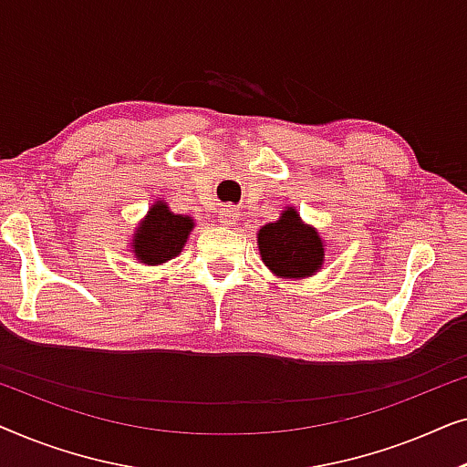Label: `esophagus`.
Returning <instances> with one entry per match:
<instances>
[{
    "label": "esophagus",
    "instance_id": "34e87169",
    "mask_svg": "<svg viewBox=\"0 0 467 467\" xmlns=\"http://www.w3.org/2000/svg\"><path fill=\"white\" fill-rule=\"evenodd\" d=\"M219 221L223 223V225L234 227V225H235V221H238V210L232 208V206L221 208V213H219Z\"/></svg>",
    "mask_w": 467,
    "mask_h": 467
}]
</instances>
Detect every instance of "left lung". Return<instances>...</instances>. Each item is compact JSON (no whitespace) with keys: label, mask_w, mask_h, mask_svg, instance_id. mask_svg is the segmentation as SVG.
<instances>
[{"label":"left lung","mask_w":467,"mask_h":467,"mask_svg":"<svg viewBox=\"0 0 467 467\" xmlns=\"http://www.w3.org/2000/svg\"><path fill=\"white\" fill-rule=\"evenodd\" d=\"M257 246L264 264L280 278H306L325 261L323 240L315 227L306 225L296 208H286L276 223L259 229Z\"/></svg>","instance_id":"1"}]
</instances>
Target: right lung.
<instances>
[{"label":"right lung","mask_w":467,"mask_h":467,"mask_svg":"<svg viewBox=\"0 0 467 467\" xmlns=\"http://www.w3.org/2000/svg\"><path fill=\"white\" fill-rule=\"evenodd\" d=\"M195 223L187 214H174L165 202H155L136 227L131 246L136 259L146 265H161L174 259L187 244Z\"/></svg>","instance_id":"1"}]
</instances>
